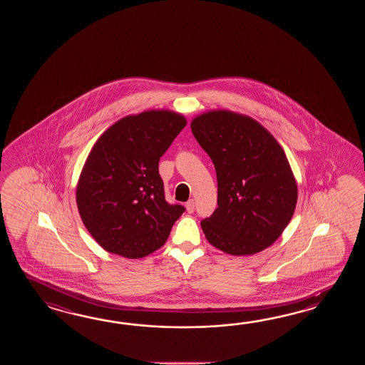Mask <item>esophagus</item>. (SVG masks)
I'll list each match as a JSON object with an SVG mask.
<instances>
[{
  "instance_id": "obj_1",
  "label": "esophagus",
  "mask_w": 365,
  "mask_h": 365,
  "mask_svg": "<svg viewBox=\"0 0 365 365\" xmlns=\"http://www.w3.org/2000/svg\"><path fill=\"white\" fill-rule=\"evenodd\" d=\"M186 211L189 212V214H192L194 211V201L193 200H189V201L186 202L185 205Z\"/></svg>"
}]
</instances>
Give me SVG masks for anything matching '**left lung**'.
Returning <instances> with one entry per match:
<instances>
[{
  "label": "left lung",
  "instance_id": "1",
  "mask_svg": "<svg viewBox=\"0 0 365 365\" xmlns=\"http://www.w3.org/2000/svg\"><path fill=\"white\" fill-rule=\"evenodd\" d=\"M190 126L217 171V209L201 222L206 239L232 256L270 247L297 201L283 148L256 120L231 110L203 113Z\"/></svg>",
  "mask_w": 365,
  "mask_h": 365
}]
</instances>
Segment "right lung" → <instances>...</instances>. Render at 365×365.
<instances>
[{"label": "right lung", "mask_w": 365, "mask_h": 365, "mask_svg": "<svg viewBox=\"0 0 365 365\" xmlns=\"http://www.w3.org/2000/svg\"><path fill=\"white\" fill-rule=\"evenodd\" d=\"M171 110L118 120L87 156L77 206L93 239L109 253L142 258L163 247L185 207L165 201L159 160L185 128Z\"/></svg>", "instance_id": "add662e5"}]
</instances>
